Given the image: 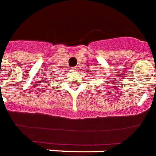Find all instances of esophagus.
<instances>
[{
  "label": "esophagus",
  "instance_id": "obj_1",
  "mask_svg": "<svg viewBox=\"0 0 156 156\" xmlns=\"http://www.w3.org/2000/svg\"><path fill=\"white\" fill-rule=\"evenodd\" d=\"M73 70H76L77 69V67H73V68H72Z\"/></svg>",
  "mask_w": 156,
  "mask_h": 156
}]
</instances>
